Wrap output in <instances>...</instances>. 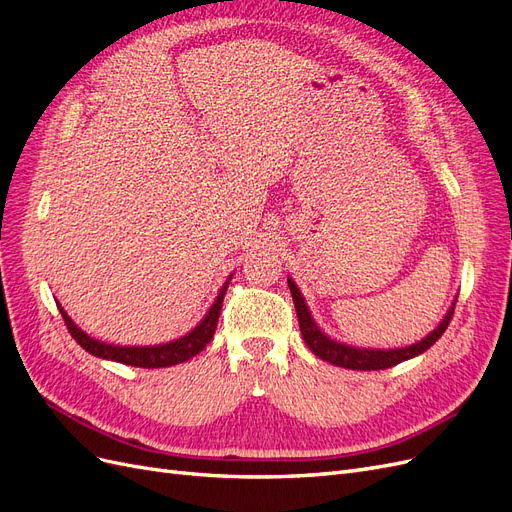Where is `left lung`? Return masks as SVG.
<instances>
[{"mask_svg":"<svg viewBox=\"0 0 512 512\" xmlns=\"http://www.w3.org/2000/svg\"><path fill=\"white\" fill-rule=\"evenodd\" d=\"M288 286L292 292V301H294V309H297V318H299V327H301V335L305 339V344L309 346L316 356H320L322 361H327L331 365L337 367H346V369H361V371H374V369H389L399 365L401 361H408L412 356L423 354L425 350H429L433 344L438 342L442 337V333L446 331L448 322H451L453 314H455V305L448 309L446 318L438 324L436 329H433L423 342H416L412 346L406 348H395V350H367V348H352L346 344H339L329 339L324 335L318 324L314 322L312 314H309V309L305 305L303 294L299 292L297 284H294L290 277H288Z\"/></svg>","mask_w":512,"mask_h":512,"instance_id":"8db88e82","label":"left lung"}]
</instances>
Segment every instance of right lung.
Masks as SVG:
<instances>
[{
	"mask_svg": "<svg viewBox=\"0 0 512 512\" xmlns=\"http://www.w3.org/2000/svg\"><path fill=\"white\" fill-rule=\"evenodd\" d=\"M228 282L220 290L218 299H215V303L211 305L209 314L203 318V322H200L192 333L183 335L181 339H175V342L164 344V346H145V348L141 346V348H136V346H113V344L98 342V339L89 337L87 333H83L79 327H76V324L64 312V307H61V305H57V307H59L61 318H64V322H66L68 333L76 339V344L85 348L89 354L100 356V359L117 361V363H123V365H132V367H147V369L170 367V365H177V363L192 359V356H196L200 350H205V346L211 342L215 329H218V318H220V312H222V303H224V294H226Z\"/></svg>",
	"mask_w": 512,
	"mask_h": 512,
	"instance_id": "obj_1",
	"label": "right lung"
}]
</instances>
